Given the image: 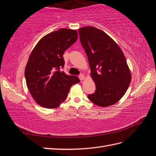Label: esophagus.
Instances as JSON below:
<instances>
[{
    "mask_svg": "<svg viewBox=\"0 0 156 156\" xmlns=\"http://www.w3.org/2000/svg\"><path fill=\"white\" fill-rule=\"evenodd\" d=\"M79 79H80L81 81H83V79H85V75H83V74L79 75Z\"/></svg>",
    "mask_w": 156,
    "mask_h": 156,
    "instance_id": "obj_1",
    "label": "esophagus"
}]
</instances>
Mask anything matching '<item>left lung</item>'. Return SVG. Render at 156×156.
Listing matches in <instances>:
<instances>
[{"label": "left lung", "instance_id": "obj_1", "mask_svg": "<svg viewBox=\"0 0 156 156\" xmlns=\"http://www.w3.org/2000/svg\"><path fill=\"white\" fill-rule=\"evenodd\" d=\"M79 33L96 86L95 92L88 98L100 107L115 104L125 95L131 81L125 55L104 31L85 27L79 29Z\"/></svg>", "mask_w": 156, "mask_h": 156}]
</instances>
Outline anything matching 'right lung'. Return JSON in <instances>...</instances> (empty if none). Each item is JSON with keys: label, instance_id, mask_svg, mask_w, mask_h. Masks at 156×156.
<instances>
[{"label": "right lung", "instance_id": "add662e5", "mask_svg": "<svg viewBox=\"0 0 156 156\" xmlns=\"http://www.w3.org/2000/svg\"><path fill=\"white\" fill-rule=\"evenodd\" d=\"M77 30L61 29L41 38L31 51L25 75L30 93L38 104L47 109L57 108L66 99L71 87L80 82L67 75L63 67L64 52L77 40Z\"/></svg>", "mask_w": 156, "mask_h": 156}]
</instances>
